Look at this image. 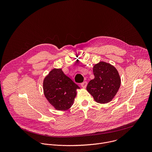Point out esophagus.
I'll list each match as a JSON object with an SVG mask.
<instances>
[{
  "mask_svg": "<svg viewBox=\"0 0 152 152\" xmlns=\"http://www.w3.org/2000/svg\"><path fill=\"white\" fill-rule=\"evenodd\" d=\"M80 85H81V86L82 88H86V85H87V82H86V81H85V82H82L81 84H80Z\"/></svg>",
  "mask_w": 152,
  "mask_h": 152,
  "instance_id": "obj_1",
  "label": "esophagus"
}]
</instances>
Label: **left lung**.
Masks as SVG:
<instances>
[{
  "instance_id": "obj_1",
  "label": "left lung",
  "mask_w": 152,
  "mask_h": 152,
  "mask_svg": "<svg viewBox=\"0 0 152 152\" xmlns=\"http://www.w3.org/2000/svg\"><path fill=\"white\" fill-rule=\"evenodd\" d=\"M94 78L91 80L86 90L99 103L111 102L118 92L121 79L117 69L112 65L100 61L93 67Z\"/></svg>"
}]
</instances>
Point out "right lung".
Returning <instances> with one entry per match:
<instances>
[{
  "label": "right lung",
  "mask_w": 152,
  "mask_h": 152,
  "mask_svg": "<svg viewBox=\"0 0 152 152\" xmlns=\"http://www.w3.org/2000/svg\"><path fill=\"white\" fill-rule=\"evenodd\" d=\"M79 88L61 69H53L43 82L45 97L56 110L60 111L67 110L72 106Z\"/></svg>",
  "instance_id": "right-lung-1"
}]
</instances>
